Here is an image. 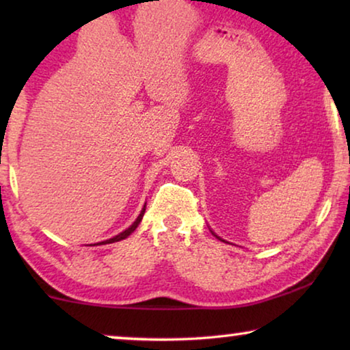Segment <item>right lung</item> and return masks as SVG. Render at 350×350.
<instances>
[{
	"mask_svg": "<svg viewBox=\"0 0 350 350\" xmlns=\"http://www.w3.org/2000/svg\"><path fill=\"white\" fill-rule=\"evenodd\" d=\"M145 208H146V205L145 207H143V210L140 212V215H138V218L135 219V221L132 223V226H129L126 231H122L121 234H118V236H114V237H111V239H108V241H103V242H98V243H94V245H105V243H113V242H119V241H122V239H126V237H129L131 236V234L135 231V229L138 228V224H140V221H142V218H143V215H145Z\"/></svg>",
	"mask_w": 350,
	"mask_h": 350,
	"instance_id": "obj_1",
	"label": "right lung"
}]
</instances>
